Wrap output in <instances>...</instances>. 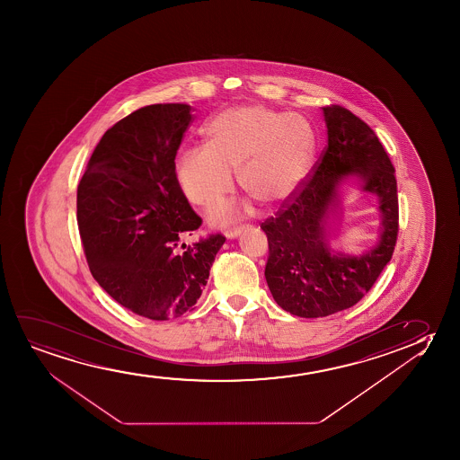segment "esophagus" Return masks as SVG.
Returning a JSON list of instances; mask_svg holds the SVG:
<instances>
[{
  "label": "esophagus",
  "instance_id": "34e87169",
  "mask_svg": "<svg viewBox=\"0 0 460 460\" xmlns=\"http://www.w3.org/2000/svg\"><path fill=\"white\" fill-rule=\"evenodd\" d=\"M242 231H243V226L234 227V229H229V231H226V233H225V235H226L227 239H237L240 234H242Z\"/></svg>",
  "mask_w": 460,
  "mask_h": 460
}]
</instances>
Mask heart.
Listing matches in <instances>:
<instances>
[{"label":"heart","mask_w":460,"mask_h":460,"mask_svg":"<svg viewBox=\"0 0 460 460\" xmlns=\"http://www.w3.org/2000/svg\"><path fill=\"white\" fill-rule=\"evenodd\" d=\"M204 146L183 151L174 164L177 185L190 202L208 208L240 187L261 206L273 208L289 199L306 176L313 160V133L296 114L262 105L221 110L202 128ZM243 208L223 202L210 210V221L226 225Z\"/></svg>","instance_id":"heart-1"}]
</instances>
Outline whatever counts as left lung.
I'll return each mask as SVG.
<instances>
[{"instance_id":"obj_1","label":"left lung","mask_w":460,"mask_h":460,"mask_svg":"<svg viewBox=\"0 0 460 460\" xmlns=\"http://www.w3.org/2000/svg\"><path fill=\"white\" fill-rule=\"evenodd\" d=\"M328 145L313 176L261 225L269 240L265 279L290 314L325 317L350 308L369 292L396 246L399 206L394 166L371 127L340 105L323 107ZM357 175L379 198L378 245L359 257L334 253L324 226L339 207V185Z\"/></svg>"}]
</instances>
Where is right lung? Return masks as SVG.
Here are the masks:
<instances>
[{"label": "right lung", "mask_w": 460, "mask_h": 460, "mask_svg": "<svg viewBox=\"0 0 460 460\" xmlns=\"http://www.w3.org/2000/svg\"><path fill=\"white\" fill-rule=\"evenodd\" d=\"M193 120L185 103L139 108L95 146L76 190V221L89 270L116 302L152 321L195 306L225 243L201 226L174 176V158Z\"/></svg>", "instance_id": "1"}]
</instances>
